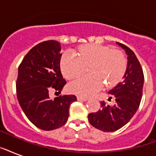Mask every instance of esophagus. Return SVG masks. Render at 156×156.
<instances>
[{
	"label": "esophagus",
	"instance_id": "1",
	"mask_svg": "<svg viewBox=\"0 0 156 156\" xmlns=\"http://www.w3.org/2000/svg\"><path fill=\"white\" fill-rule=\"evenodd\" d=\"M77 100H78V101H87L88 99L87 98L82 97V96H78V97H77Z\"/></svg>",
	"mask_w": 156,
	"mask_h": 156
}]
</instances>
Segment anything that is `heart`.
Returning a JSON list of instances; mask_svg holds the SVG:
<instances>
[{"instance_id":"obj_1","label":"heart","mask_w":156,"mask_h":156,"mask_svg":"<svg viewBox=\"0 0 156 156\" xmlns=\"http://www.w3.org/2000/svg\"><path fill=\"white\" fill-rule=\"evenodd\" d=\"M78 55L66 51L61 59V72L68 79L80 75L87 66H91L90 72L94 74L81 76L69 83V89L76 95H92L102 88L104 83L107 87H113L126 73L127 60L119 50L104 45L86 44L78 48Z\"/></svg>"}]
</instances>
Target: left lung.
Instances as JSON below:
<instances>
[{
  "label": "left lung",
  "mask_w": 156,
  "mask_h": 156,
  "mask_svg": "<svg viewBox=\"0 0 156 156\" xmlns=\"http://www.w3.org/2000/svg\"><path fill=\"white\" fill-rule=\"evenodd\" d=\"M116 44L126 51L128 63L123 81L108 91L115 96L116 104L111 106L102 101L99 111L88 115L90 125L104 132H113L128 123L138 110L143 95L144 75L137 56L127 46Z\"/></svg>",
  "instance_id": "obj_1"
}]
</instances>
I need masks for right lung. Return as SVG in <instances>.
Instances as JSON below:
<instances>
[{"mask_svg":"<svg viewBox=\"0 0 156 156\" xmlns=\"http://www.w3.org/2000/svg\"><path fill=\"white\" fill-rule=\"evenodd\" d=\"M61 47L55 40L40 43L27 52L18 67L16 83L21 108L31 123L44 130H52L66 123L75 95L51 100V90L61 92L66 81L60 68Z\"/></svg>","mask_w":156,"mask_h":156,"instance_id":"1","label":"right lung"}]
</instances>
